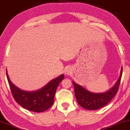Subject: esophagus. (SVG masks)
Returning <instances> with one entry per match:
<instances>
[{"mask_svg":"<svg viewBox=\"0 0 130 130\" xmlns=\"http://www.w3.org/2000/svg\"><path fill=\"white\" fill-rule=\"evenodd\" d=\"M71 73V70L70 69H67V70H66L65 71V74H70Z\"/></svg>","mask_w":130,"mask_h":130,"instance_id":"1","label":"esophagus"}]
</instances>
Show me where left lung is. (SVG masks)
Returning a JSON list of instances; mask_svg holds the SVG:
<instances>
[{
  "instance_id": "left-lung-1",
  "label": "left lung",
  "mask_w": 130,
  "mask_h": 130,
  "mask_svg": "<svg viewBox=\"0 0 130 130\" xmlns=\"http://www.w3.org/2000/svg\"><path fill=\"white\" fill-rule=\"evenodd\" d=\"M123 73V67L118 79L112 87L104 93H94L85 89L73 82L74 87V93L77 103L80 106L88 110H95L102 108L113 99L119 88L120 80Z\"/></svg>"
}]
</instances>
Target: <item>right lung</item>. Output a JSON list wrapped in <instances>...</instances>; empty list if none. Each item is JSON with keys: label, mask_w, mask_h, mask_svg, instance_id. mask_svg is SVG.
I'll return each mask as SVG.
<instances>
[{"label": "right lung", "mask_w": 130, "mask_h": 130, "mask_svg": "<svg viewBox=\"0 0 130 130\" xmlns=\"http://www.w3.org/2000/svg\"><path fill=\"white\" fill-rule=\"evenodd\" d=\"M6 76L13 97L16 102L26 110L36 112L44 111L52 106L57 86L64 78L62 74L50 81L40 89L26 91L20 89L12 83L9 77L7 70Z\"/></svg>", "instance_id": "1"}]
</instances>
